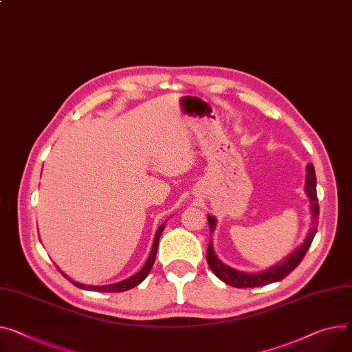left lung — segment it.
Returning <instances> with one entry per match:
<instances>
[{
	"label": "left lung",
	"instance_id": "left-lung-1",
	"mask_svg": "<svg viewBox=\"0 0 352 352\" xmlns=\"http://www.w3.org/2000/svg\"><path fill=\"white\" fill-rule=\"evenodd\" d=\"M316 172L314 166L309 164L306 166V182H305V192L310 200V211H311V228L309 230L303 244L297 247L292 254H289L285 259L278 262L276 265L270 266L265 270H261V272H242V270L234 269L224 262L219 259V256L215 255L214 247H212V241H210L208 248H207V262L214 275L220 278L223 282H226L230 286L234 287H256V286H265L274 282H279L283 278H286L292 270L302 262L305 258L306 252L309 251L311 241L317 232V219H318V203H317V190H316ZM208 219V226L210 231L212 232L215 230V226H217V219L212 217V215H207Z\"/></svg>",
	"mask_w": 352,
	"mask_h": 352
}]
</instances>
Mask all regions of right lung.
Instances as JSON below:
<instances>
[{
	"label": "right lung",
	"mask_w": 352,
	"mask_h": 352,
	"mask_svg": "<svg viewBox=\"0 0 352 352\" xmlns=\"http://www.w3.org/2000/svg\"><path fill=\"white\" fill-rule=\"evenodd\" d=\"M166 227V221L162 224L157 230H156V234H155V238H153V244H152V250H151V254L145 262V265L142 266V269L140 270L138 274H135L133 276L125 279V280H121V282H117V283H113V285H104V286H94V285H85V283H78L76 280H72L70 278H67L63 272L62 275L66 276L73 285H76L77 287L80 289H85V290H91V292H125V290H129L135 286H138L151 272V269L153 266V262H155V258H156V252H157V244H159V238L162 235V232H164Z\"/></svg>",
	"instance_id": "right-lung-1"
}]
</instances>
